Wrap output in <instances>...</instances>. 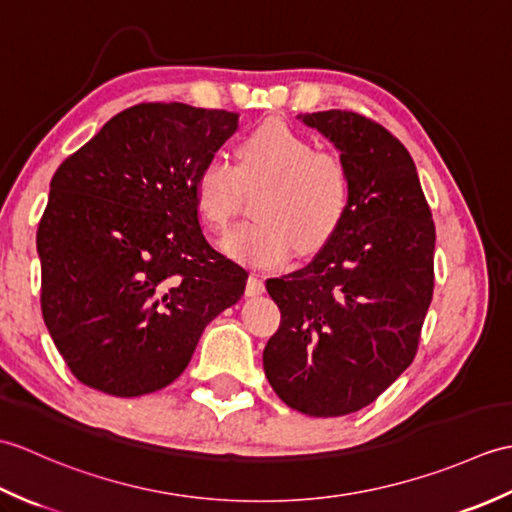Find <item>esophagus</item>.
<instances>
[{"label": "esophagus", "instance_id": "34e87169", "mask_svg": "<svg viewBox=\"0 0 512 512\" xmlns=\"http://www.w3.org/2000/svg\"><path fill=\"white\" fill-rule=\"evenodd\" d=\"M264 290H266V286H264V279L262 277H257V275H250L248 277V281H246V295L248 297L262 295Z\"/></svg>", "mask_w": 512, "mask_h": 512}]
</instances>
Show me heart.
Here are the masks:
<instances>
[{
    "mask_svg": "<svg viewBox=\"0 0 512 512\" xmlns=\"http://www.w3.org/2000/svg\"><path fill=\"white\" fill-rule=\"evenodd\" d=\"M257 195V220L224 237V250L248 266H281L297 253H317L341 231L352 206V171L334 151H319L308 136L268 121L239 143V167L211 156L193 182L202 220L222 231L242 209L244 191Z\"/></svg>",
    "mask_w": 512,
    "mask_h": 512,
    "instance_id": "heart-1",
    "label": "heart"
}]
</instances>
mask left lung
Listing matches in <instances>:
<instances>
[{
	"instance_id": "left-lung-1",
	"label": "left lung",
	"mask_w": 512,
	"mask_h": 512,
	"mask_svg": "<svg viewBox=\"0 0 512 512\" xmlns=\"http://www.w3.org/2000/svg\"><path fill=\"white\" fill-rule=\"evenodd\" d=\"M341 151L352 206L308 266L266 279L281 310L264 372L288 407L336 418L367 407L411 365L433 297L436 226L409 151L356 112L299 114Z\"/></svg>"
}]
</instances>
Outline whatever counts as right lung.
<instances>
[{"instance_id": "obj_1", "label": "right lung", "mask_w": 512, "mask_h": 512, "mask_svg": "<svg viewBox=\"0 0 512 512\" xmlns=\"http://www.w3.org/2000/svg\"><path fill=\"white\" fill-rule=\"evenodd\" d=\"M235 112L140 103L61 162L37 231L41 312L70 372L118 398L187 369L248 273L202 235L193 182Z\"/></svg>"}]
</instances>
